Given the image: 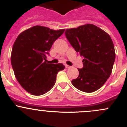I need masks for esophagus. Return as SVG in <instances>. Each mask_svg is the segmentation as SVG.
Segmentation results:
<instances>
[{
    "label": "esophagus",
    "mask_w": 127,
    "mask_h": 127,
    "mask_svg": "<svg viewBox=\"0 0 127 127\" xmlns=\"http://www.w3.org/2000/svg\"><path fill=\"white\" fill-rule=\"evenodd\" d=\"M65 67H66V68H67V69H69V68H71V67H72L71 66H69V65H67V64L65 65Z\"/></svg>",
    "instance_id": "34e87169"
}]
</instances>
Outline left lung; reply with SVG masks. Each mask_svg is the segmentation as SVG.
I'll return each mask as SVG.
<instances>
[{
    "label": "left lung",
    "instance_id": "obj_1",
    "mask_svg": "<svg viewBox=\"0 0 127 127\" xmlns=\"http://www.w3.org/2000/svg\"><path fill=\"white\" fill-rule=\"evenodd\" d=\"M66 38L77 52L84 56L82 69L72 80L78 90L92 93L100 88L112 72L116 58L114 46L107 32L92 24L67 29Z\"/></svg>",
    "mask_w": 127,
    "mask_h": 127
}]
</instances>
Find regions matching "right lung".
<instances>
[{
    "label": "right lung",
    "mask_w": 127,
    "mask_h": 127,
    "mask_svg": "<svg viewBox=\"0 0 127 127\" xmlns=\"http://www.w3.org/2000/svg\"><path fill=\"white\" fill-rule=\"evenodd\" d=\"M64 31L35 26L23 31L14 42L11 66L18 82L28 93L39 96L48 92L55 84L57 73L65 68L63 64H48L46 60L53 42Z\"/></svg>",
    "instance_id": "1"
}]
</instances>
